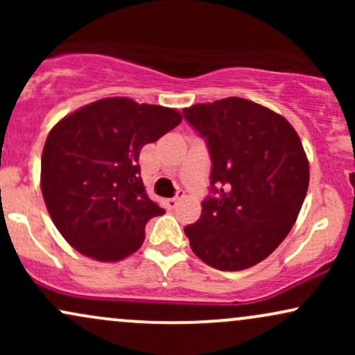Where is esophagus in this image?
I'll list each match as a JSON object with an SVG mask.
<instances>
[{"label": "esophagus", "mask_w": 355, "mask_h": 355, "mask_svg": "<svg viewBox=\"0 0 355 355\" xmlns=\"http://www.w3.org/2000/svg\"><path fill=\"white\" fill-rule=\"evenodd\" d=\"M183 190H178L177 191V195H175V197H172V198H166V207H168V209H175V207H177V203H178V200H180V198L183 197Z\"/></svg>", "instance_id": "34e87169"}]
</instances>
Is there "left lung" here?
Here are the masks:
<instances>
[{
    "instance_id": "1",
    "label": "left lung",
    "mask_w": 355,
    "mask_h": 355,
    "mask_svg": "<svg viewBox=\"0 0 355 355\" xmlns=\"http://www.w3.org/2000/svg\"><path fill=\"white\" fill-rule=\"evenodd\" d=\"M205 140L210 195L185 227L193 254L218 270H243L267 259L295 223L309 189L302 141L284 116L230 96L183 110Z\"/></svg>"
}]
</instances>
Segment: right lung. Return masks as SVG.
<instances>
[{
    "instance_id": "right-lung-1",
    "label": "right lung",
    "mask_w": 355,
    "mask_h": 355,
    "mask_svg": "<svg viewBox=\"0 0 355 355\" xmlns=\"http://www.w3.org/2000/svg\"><path fill=\"white\" fill-rule=\"evenodd\" d=\"M180 121L172 108L105 98L53 126L42 155V191L71 247L100 262L140 248L146 222L165 214L146 195L140 150Z\"/></svg>"
}]
</instances>
